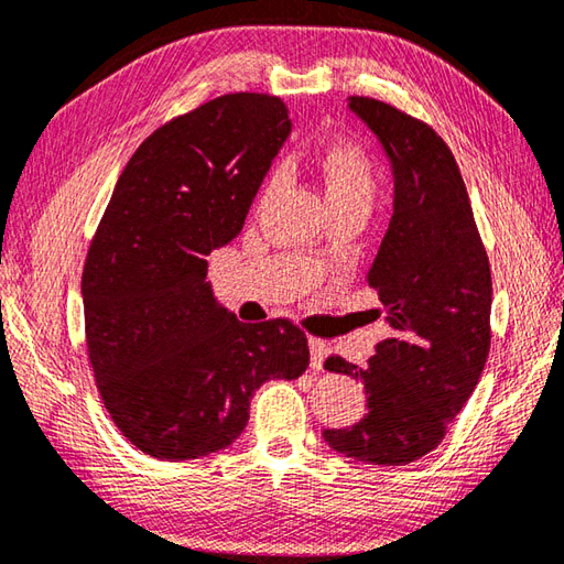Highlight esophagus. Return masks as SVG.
<instances>
[{"mask_svg":"<svg viewBox=\"0 0 564 564\" xmlns=\"http://www.w3.org/2000/svg\"><path fill=\"white\" fill-rule=\"evenodd\" d=\"M307 345H311V367L315 371H323L325 359L329 355V345H327L325 339H317V337H311V341H307Z\"/></svg>","mask_w":564,"mask_h":564,"instance_id":"1","label":"esophagus"}]
</instances>
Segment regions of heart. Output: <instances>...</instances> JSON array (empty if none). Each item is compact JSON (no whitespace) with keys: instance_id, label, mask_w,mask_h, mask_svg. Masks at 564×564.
<instances>
[{"instance_id":"heart-1","label":"heart","mask_w":564,"mask_h":564,"mask_svg":"<svg viewBox=\"0 0 564 564\" xmlns=\"http://www.w3.org/2000/svg\"><path fill=\"white\" fill-rule=\"evenodd\" d=\"M317 169L325 181V195L333 205H359L369 209L377 195V169L367 151L351 141H329L317 153ZM281 183L279 173H271L261 191V203H267Z\"/></svg>"}]
</instances>
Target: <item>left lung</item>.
I'll return each instance as SVG.
<instances>
[{"label": "left lung", "mask_w": 564, "mask_h": 564, "mask_svg": "<svg viewBox=\"0 0 564 564\" xmlns=\"http://www.w3.org/2000/svg\"><path fill=\"white\" fill-rule=\"evenodd\" d=\"M393 169V215L367 273L393 335L367 369L333 355L325 369L364 383L369 413L327 427L335 452L408 465L433 452L477 386L491 347V269L459 165L433 127L381 99L349 97Z\"/></svg>", "instance_id": "1"}]
</instances>
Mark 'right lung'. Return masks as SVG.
I'll list each match as a JSON object with an SVG mask.
<instances>
[{
	"label": "right lung",
	"mask_w": 564,
	"mask_h": 564,
	"mask_svg": "<svg viewBox=\"0 0 564 564\" xmlns=\"http://www.w3.org/2000/svg\"><path fill=\"white\" fill-rule=\"evenodd\" d=\"M291 134L273 95L235 93L165 121L121 171L83 271L87 359L109 417L156 459L229 447L261 383L307 369L291 319L239 323L205 281Z\"/></svg>",
	"instance_id": "right-lung-1"
}]
</instances>
